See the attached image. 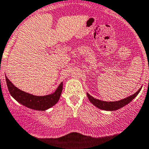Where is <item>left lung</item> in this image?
<instances>
[{"label":"left lung","mask_w":149,"mask_h":149,"mask_svg":"<svg viewBox=\"0 0 149 149\" xmlns=\"http://www.w3.org/2000/svg\"><path fill=\"white\" fill-rule=\"evenodd\" d=\"M142 88H140V89L136 91V93L132 94L131 96H128V97L123 99L121 100H119V101H115V102H105V101H102V100H97V99H95L93 96H91L89 93H87V96H88V100L91 102L93 105L96 107V108H100V109L104 110V111H116V110L120 109V108H123L125 105L128 104V103L131 102L132 100L136 97L138 95V93H140V91H141Z\"/></svg>","instance_id":"1"}]
</instances>
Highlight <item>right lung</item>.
I'll list each match as a JSON object with an SVG mask.
<instances>
[{
	"instance_id": "add662e5",
	"label": "right lung",
	"mask_w": 149,
	"mask_h": 149,
	"mask_svg": "<svg viewBox=\"0 0 149 149\" xmlns=\"http://www.w3.org/2000/svg\"><path fill=\"white\" fill-rule=\"evenodd\" d=\"M6 81L9 93L16 101L30 109L37 111H46L55 105L59 100L63 90V83L61 82L53 93L46 96H35L18 89L6 76Z\"/></svg>"
}]
</instances>
